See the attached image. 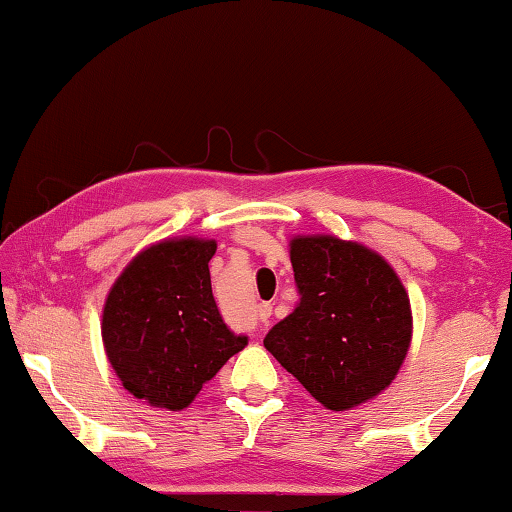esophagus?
<instances>
[{"mask_svg":"<svg viewBox=\"0 0 512 512\" xmlns=\"http://www.w3.org/2000/svg\"><path fill=\"white\" fill-rule=\"evenodd\" d=\"M271 312H273V305H269V303L257 305V319H259V321H269Z\"/></svg>","mask_w":512,"mask_h":512,"instance_id":"34e87169","label":"esophagus"}]
</instances>
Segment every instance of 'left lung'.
Wrapping results in <instances>:
<instances>
[{"label":"left lung","instance_id":"left-lung-1","mask_svg":"<svg viewBox=\"0 0 512 512\" xmlns=\"http://www.w3.org/2000/svg\"><path fill=\"white\" fill-rule=\"evenodd\" d=\"M300 303L264 339L323 408L342 412L392 385L412 342V310L383 255L332 234L289 241Z\"/></svg>","mask_w":512,"mask_h":512}]
</instances>
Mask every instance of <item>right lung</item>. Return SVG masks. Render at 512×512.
<instances>
[{"label":"right lung","instance_id":"obj_1","mask_svg":"<svg viewBox=\"0 0 512 512\" xmlns=\"http://www.w3.org/2000/svg\"><path fill=\"white\" fill-rule=\"evenodd\" d=\"M214 253V239L150 243L104 300V353L127 392L152 408H189L202 385L248 344L218 314L209 278Z\"/></svg>","mask_w":512,"mask_h":512}]
</instances>
